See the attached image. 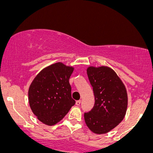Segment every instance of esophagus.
<instances>
[{"instance_id": "esophagus-1", "label": "esophagus", "mask_w": 153, "mask_h": 153, "mask_svg": "<svg viewBox=\"0 0 153 153\" xmlns=\"http://www.w3.org/2000/svg\"><path fill=\"white\" fill-rule=\"evenodd\" d=\"M75 104H76L77 106H79V105L80 104V100H78V101H76V102H75Z\"/></svg>"}]
</instances>
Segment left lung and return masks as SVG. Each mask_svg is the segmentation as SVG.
Segmentation results:
<instances>
[{
    "label": "left lung",
    "instance_id": "8db88e82",
    "mask_svg": "<svg viewBox=\"0 0 153 153\" xmlns=\"http://www.w3.org/2000/svg\"><path fill=\"white\" fill-rule=\"evenodd\" d=\"M87 74L93 87L95 103L91 111L84 114L85 122L92 132L106 134L125 117L127 89L118 75L108 66H89Z\"/></svg>",
    "mask_w": 153,
    "mask_h": 153
}]
</instances>
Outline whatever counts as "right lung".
Listing matches in <instances>:
<instances>
[{
	"instance_id": "1",
	"label": "right lung",
	"mask_w": 153,
	"mask_h": 153,
	"mask_svg": "<svg viewBox=\"0 0 153 153\" xmlns=\"http://www.w3.org/2000/svg\"><path fill=\"white\" fill-rule=\"evenodd\" d=\"M73 71V67L55 62L43 68L31 82L28 91L29 106L43 124L52 126L60 122L75 103L69 83Z\"/></svg>"
}]
</instances>
